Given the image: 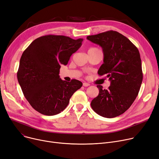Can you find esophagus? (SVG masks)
I'll list each match as a JSON object with an SVG mask.
<instances>
[{
    "label": "esophagus",
    "instance_id": "obj_1",
    "mask_svg": "<svg viewBox=\"0 0 159 159\" xmlns=\"http://www.w3.org/2000/svg\"><path fill=\"white\" fill-rule=\"evenodd\" d=\"M89 85H90V84H89V83H88V82H84V83H83V86H84V87H87V86H89Z\"/></svg>",
    "mask_w": 159,
    "mask_h": 159
}]
</instances>
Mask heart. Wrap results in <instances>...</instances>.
I'll use <instances>...</instances> for the list:
<instances>
[{
  "mask_svg": "<svg viewBox=\"0 0 159 159\" xmlns=\"http://www.w3.org/2000/svg\"><path fill=\"white\" fill-rule=\"evenodd\" d=\"M95 50H98V49H97V48H95V47H90V48H89V49H88V52H90L94 51H95Z\"/></svg>",
  "mask_w": 159,
  "mask_h": 159,
  "instance_id": "1",
  "label": "heart"
}]
</instances>
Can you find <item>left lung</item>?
Wrapping results in <instances>:
<instances>
[{
  "instance_id": "obj_1",
  "label": "left lung",
  "mask_w": 159,
  "mask_h": 159,
  "mask_svg": "<svg viewBox=\"0 0 159 159\" xmlns=\"http://www.w3.org/2000/svg\"><path fill=\"white\" fill-rule=\"evenodd\" d=\"M86 39L102 47L104 63L98 74L106 75L110 80L108 89L97 86L99 93L92 101L91 107L104 118H115L129 108L140 91L143 73L139 51L127 38L114 30L88 36Z\"/></svg>"
}]
</instances>
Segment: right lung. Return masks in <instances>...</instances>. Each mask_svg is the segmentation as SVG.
<instances>
[{"label":"right lung","mask_w":159,"mask_h":159,"mask_svg":"<svg viewBox=\"0 0 159 159\" xmlns=\"http://www.w3.org/2000/svg\"><path fill=\"white\" fill-rule=\"evenodd\" d=\"M83 39L46 35L34 40L20 59L17 76L26 100L38 112L46 116L60 113L82 83L76 79L62 80L61 65H67Z\"/></svg>","instance_id":"right-lung-1"}]
</instances>
